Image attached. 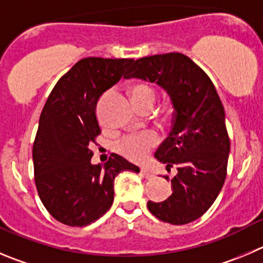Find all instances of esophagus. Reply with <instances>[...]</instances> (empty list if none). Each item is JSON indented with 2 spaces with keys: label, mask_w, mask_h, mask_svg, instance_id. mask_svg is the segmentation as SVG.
Returning <instances> with one entry per match:
<instances>
[{
  "label": "esophagus",
  "mask_w": 263,
  "mask_h": 263,
  "mask_svg": "<svg viewBox=\"0 0 263 263\" xmlns=\"http://www.w3.org/2000/svg\"><path fill=\"white\" fill-rule=\"evenodd\" d=\"M141 174L146 179H152V178H154V174H152V172H149L148 169H147V167H144V166L141 167Z\"/></svg>",
  "instance_id": "1"
}]
</instances>
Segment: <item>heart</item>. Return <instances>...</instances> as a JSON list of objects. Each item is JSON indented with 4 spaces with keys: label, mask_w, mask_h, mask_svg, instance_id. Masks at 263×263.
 I'll return each instance as SVG.
<instances>
[{
    "label": "heart",
    "mask_w": 263,
    "mask_h": 263,
    "mask_svg": "<svg viewBox=\"0 0 263 263\" xmlns=\"http://www.w3.org/2000/svg\"><path fill=\"white\" fill-rule=\"evenodd\" d=\"M130 96L138 108L146 106L152 107L156 99V90L152 85L138 82L130 86ZM156 144V134L154 132H143V133L124 137L117 144V151L126 159L139 161V160H143Z\"/></svg>",
    "instance_id": "1"
}]
</instances>
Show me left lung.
<instances>
[{
  "instance_id": "8db88e82",
  "label": "left lung",
  "mask_w": 263,
  "mask_h": 263,
  "mask_svg": "<svg viewBox=\"0 0 263 263\" xmlns=\"http://www.w3.org/2000/svg\"><path fill=\"white\" fill-rule=\"evenodd\" d=\"M132 77L156 82L174 107L171 133L155 154L166 171L177 169L172 195L148 201L147 208L162 222L190 223L211 208L226 179L230 138L218 92L208 74L181 52L137 59L124 79Z\"/></svg>"
}]
</instances>
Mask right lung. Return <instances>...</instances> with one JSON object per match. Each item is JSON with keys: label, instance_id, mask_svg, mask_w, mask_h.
<instances>
[{"label": "right lung", "instance_id": "right-lung-1", "mask_svg": "<svg viewBox=\"0 0 263 263\" xmlns=\"http://www.w3.org/2000/svg\"><path fill=\"white\" fill-rule=\"evenodd\" d=\"M133 59L84 58L59 79L42 108L33 142V169L42 204L57 221L82 227L101 218L114 202V181L139 167L112 154L92 165L101 126L96 109Z\"/></svg>", "mask_w": 263, "mask_h": 263}]
</instances>
